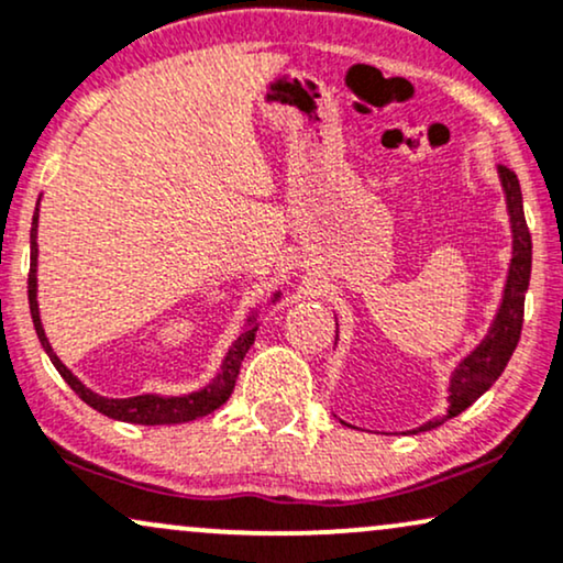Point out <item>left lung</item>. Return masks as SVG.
I'll return each mask as SVG.
<instances>
[{
    "instance_id": "8db88e82",
    "label": "left lung",
    "mask_w": 563,
    "mask_h": 563,
    "mask_svg": "<svg viewBox=\"0 0 563 563\" xmlns=\"http://www.w3.org/2000/svg\"><path fill=\"white\" fill-rule=\"evenodd\" d=\"M500 183H504L506 191V205H509L511 214V230H514V260L509 269V280H506L504 290V303H500L496 322H493L490 333L485 335V341L472 351L470 356L459 364V369L451 377V409L445 417L432 419V422L422 424L415 432H424L443 424L445 419L462 415L464 409H470L483 393L498 380L500 372L506 369L509 358L517 349L519 335H521V322H525V294L530 286V269H532V239L530 228H527L525 209H521V188L514 170L500 165Z\"/></svg>"
}]
</instances>
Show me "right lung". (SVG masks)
<instances>
[{"label": "right lung", "mask_w": 563, "mask_h": 563, "mask_svg": "<svg viewBox=\"0 0 563 563\" xmlns=\"http://www.w3.org/2000/svg\"><path fill=\"white\" fill-rule=\"evenodd\" d=\"M36 228H38V205L36 212H33V225H31V273H29V303H31V317H33V328H36L38 341L46 354H49L52 364L57 367L63 380L70 385L73 390L78 393L84 401L91 406V409L101 411L104 417L120 419V422H133V424H180V422H191V419L207 417L212 415L214 409H220L222 404L228 401L230 393L235 388V380H239L241 372V362L246 356V351L252 349L254 343V333L256 328H249L246 333H241L239 341L233 343V349L228 351L225 362H222V372L214 377L212 385H207L205 390L191 393V396H180V398H162V396H133V398H104L97 396L93 390H88L84 383L73 375L70 369L59 362L57 354H54L49 341H46L44 328H42V317H38V303H36Z\"/></svg>", "instance_id": "obj_1"}]
</instances>
